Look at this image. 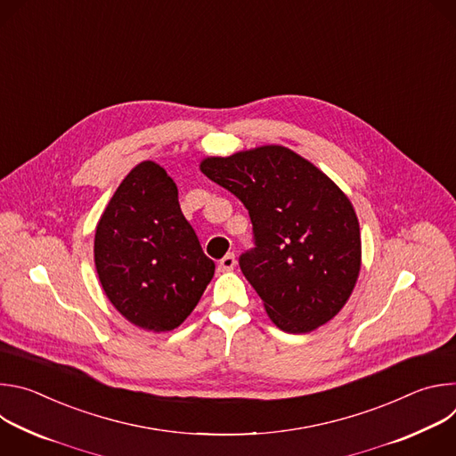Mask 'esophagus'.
Here are the masks:
<instances>
[{
    "instance_id": "esophagus-1",
    "label": "esophagus",
    "mask_w": 456,
    "mask_h": 456,
    "mask_svg": "<svg viewBox=\"0 0 456 456\" xmlns=\"http://www.w3.org/2000/svg\"><path fill=\"white\" fill-rule=\"evenodd\" d=\"M234 265H236V257H234V254H225V256L220 259L218 269H220L222 273H227V271H232V269H234Z\"/></svg>"
}]
</instances>
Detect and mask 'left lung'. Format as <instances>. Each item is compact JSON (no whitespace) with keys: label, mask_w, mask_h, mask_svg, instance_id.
I'll list each match as a JSON object with an SVG mask.
<instances>
[{"label":"left lung","mask_w":456,"mask_h":456,"mask_svg":"<svg viewBox=\"0 0 456 456\" xmlns=\"http://www.w3.org/2000/svg\"><path fill=\"white\" fill-rule=\"evenodd\" d=\"M202 173L231 191L252 222L240 269L278 329L312 332L348 301L361 271L359 220L346 194L283 146L208 157Z\"/></svg>","instance_id":"obj_1"}]
</instances>
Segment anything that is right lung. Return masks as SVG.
Segmentation results:
<instances>
[{
    "mask_svg": "<svg viewBox=\"0 0 456 456\" xmlns=\"http://www.w3.org/2000/svg\"><path fill=\"white\" fill-rule=\"evenodd\" d=\"M95 269L111 305L135 327L169 332L192 312L215 274L178 189L151 160L120 182L95 231Z\"/></svg>",
    "mask_w": 456,
    "mask_h": 456,
    "instance_id": "obj_1",
    "label": "right lung"
}]
</instances>
